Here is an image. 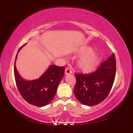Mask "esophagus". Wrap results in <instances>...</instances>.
<instances>
[{
    "label": "esophagus",
    "instance_id": "34e87169",
    "mask_svg": "<svg viewBox=\"0 0 133 133\" xmlns=\"http://www.w3.org/2000/svg\"><path fill=\"white\" fill-rule=\"evenodd\" d=\"M72 73V71L71 70L70 68H67L65 70V74L66 75H70V74Z\"/></svg>",
    "mask_w": 133,
    "mask_h": 133
}]
</instances>
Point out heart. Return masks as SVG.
I'll use <instances>...</instances> for the list:
<instances>
[{
    "instance_id": "obj_1",
    "label": "heart",
    "mask_w": 133,
    "mask_h": 133,
    "mask_svg": "<svg viewBox=\"0 0 133 133\" xmlns=\"http://www.w3.org/2000/svg\"><path fill=\"white\" fill-rule=\"evenodd\" d=\"M93 49L90 47H83L78 51V53L82 56L77 61V66L81 70L89 73L93 71L98 62V56L92 53Z\"/></svg>"
}]
</instances>
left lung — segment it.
I'll list each match as a JSON object with an SVG mask.
<instances>
[{
    "label": "left lung",
    "instance_id": "1",
    "mask_svg": "<svg viewBox=\"0 0 133 133\" xmlns=\"http://www.w3.org/2000/svg\"><path fill=\"white\" fill-rule=\"evenodd\" d=\"M116 60L112 54L94 72L88 75L75 73L76 84L74 93L84 105L91 106L103 102L109 95L115 79Z\"/></svg>",
    "mask_w": 133,
    "mask_h": 133
}]
</instances>
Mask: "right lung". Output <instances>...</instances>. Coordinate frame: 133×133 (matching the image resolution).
<instances>
[{
	"instance_id": "add662e5",
	"label": "right lung",
	"mask_w": 133,
	"mask_h": 133,
	"mask_svg": "<svg viewBox=\"0 0 133 133\" xmlns=\"http://www.w3.org/2000/svg\"><path fill=\"white\" fill-rule=\"evenodd\" d=\"M24 45L19 49L18 52ZM17 57V55L15 58L14 75L20 94L29 104L37 107L48 105L55 96L58 85L64 76L65 67L51 65L41 77L28 81L23 79L17 71L15 65Z\"/></svg>"
}]
</instances>
